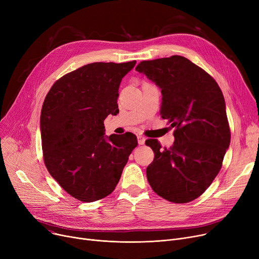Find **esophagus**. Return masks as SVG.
<instances>
[{
    "label": "esophagus",
    "instance_id": "obj_1",
    "mask_svg": "<svg viewBox=\"0 0 259 259\" xmlns=\"http://www.w3.org/2000/svg\"><path fill=\"white\" fill-rule=\"evenodd\" d=\"M138 142H139L140 145H144L145 142H146V138L143 137V135H139V137H138Z\"/></svg>",
    "mask_w": 259,
    "mask_h": 259
}]
</instances>
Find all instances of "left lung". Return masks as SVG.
Masks as SVG:
<instances>
[{"label":"left lung","mask_w":259,"mask_h":259,"mask_svg":"<svg viewBox=\"0 0 259 259\" xmlns=\"http://www.w3.org/2000/svg\"><path fill=\"white\" fill-rule=\"evenodd\" d=\"M135 70L161 90V118L175 128L170 149L146 141L154 152L148 182L169 201H191L212 184L230 146L224 94L212 76L181 56L143 61Z\"/></svg>","instance_id":"1"}]
</instances>
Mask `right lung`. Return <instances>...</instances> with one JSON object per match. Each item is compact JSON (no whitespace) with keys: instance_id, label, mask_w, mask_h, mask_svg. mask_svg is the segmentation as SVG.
<instances>
[{"instance_id":"right-lung-1","label":"right lung","mask_w":259,"mask_h":259,"mask_svg":"<svg viewBox=\"0 0 259 259\" xmlns=\"http://www.w3.org/2000/svg\"><path fill=\"white\" fill-rule=\"evenodd\" d=\"M137 61L91 63L53 84L40 112L47 170L74 198L92 202L115 189L130 153L131 132L105 135L104 120L118 113V88Z\"/></svg>"}]
</instances>
